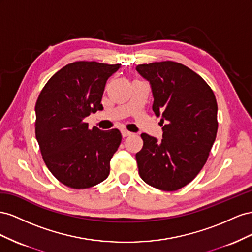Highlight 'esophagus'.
<instances>
[{
    "label": "esophagus",
    "instance_id": "esophagus-1",
    "mask_svg": "<svg viewBox=\"0 0 252 252\" xmlns=\"http://www.w3.org/2000/svg\"><path fill=\"white\" fill-rule=\"evenodd\" d=\"M133 133L132 132H128L126 130H121V135L122 137H127V136H131Z\"/></svg>",
    "mask_w": 252,
    "mask_h": 252
}]
</instances>
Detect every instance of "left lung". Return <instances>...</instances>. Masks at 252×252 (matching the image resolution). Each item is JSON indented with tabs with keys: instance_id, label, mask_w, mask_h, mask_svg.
<instances>
[{
	"instance_id": "left-lung-1",
	"label": "left lung",
	"mask_w": 252,
	"mask_h": 252,
	"mask_svg": "<svg viewBox=\"0 0 252 252\" xmlns=\"http://www.w3.org/2000/svg\"><path fill=\"white\" fill-rule=\"evenodd\" d=\"M150 82L162 139L141 134L136 153L142 181L162 191H176L192 182L206 163L218 132V103L209 85L189 67L173 61L140 64ZM165 125H163V124Z\"/></svg>"
}]
</instances>
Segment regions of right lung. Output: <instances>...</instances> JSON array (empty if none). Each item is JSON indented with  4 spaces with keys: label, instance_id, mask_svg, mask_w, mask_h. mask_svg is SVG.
<instances>
[{
    "label": "right lung",
    "instance_id": "right-lung-1",
    "mask_svg": "<svg viewBox=\"0 0 252 252\" xmlns=\"http://www.w3.org/2000/svg\"><path fill=\"white\" fill-rule=\"evenodd\" d=\"M120 64L77 61L49 79L35 103V138L46 167L60 183L86 189L110 174V161L121 134L99 130L83 121L102 111L106 80Z\"/></svg>",
    "mask_w": 252,
    "mask_h": 252
}]
</instances>
